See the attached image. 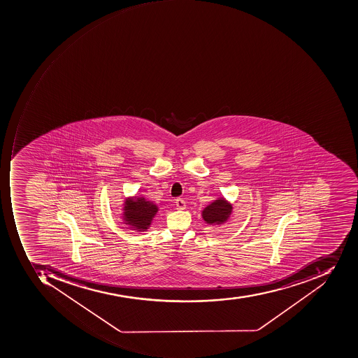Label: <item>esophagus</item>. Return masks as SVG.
Returning a JSON list of instances; mask_svg holds the SVG:
<instances>
[{"label": "esophagus", "mask_w": 358, "mask_h": 358, "mask_svg": "<svg viewBox=\"0 0 358 358\" xmlns=\"http://www.w3.org/2000/svg\"><path fill=\"white\" fill-rule=\"evenodd\" d=\"M176 209L178 210H184L186 207V203L182 198H178L176 201Z\"/></svg>", "instance_id": "esophagus-1"}]
</instances>
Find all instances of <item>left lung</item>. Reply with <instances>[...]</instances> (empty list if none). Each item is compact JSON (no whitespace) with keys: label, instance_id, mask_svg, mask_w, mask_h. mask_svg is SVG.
<instances>
[{"label":"left lung","instance_id":"left-lung-1","mask_svg":"<svg viewBox=\"0 0 358 358\" xmlns=\"http://www.w3.org/2000/svg\"><path fill=\"white\" fill-rule=\"evenodd\" d=\"M231 213H232V206L225 201V199L221 198L205 208V210L202 211V217L209 224L222 223L229 217Z\"/></svg>","mask_w":358,"mask_h":358}]
</instances>
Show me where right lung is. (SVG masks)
Returning a JSON list of instances; mask_svg holds the SVG:
<instances>
[{
  "mask_svg": "<svg viewBox=\"0 0 358 358\" xmlns=\"http://www.w3.org/2000/svg\"><path fill=\"white\" fill-rule=\"evenodd\" d=\"M157 211V206L145 198L127 200L124 207V220L129 227H136L138 231H145L151 224L152 217L156 215Z\"/></svg>",
  "mask_w": 358,
  "mask_h": 358,
  "instance_id": "1",
  "label": "right lung"
}]
</instances>
